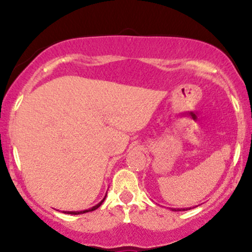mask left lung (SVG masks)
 I'll list each match as a JSON object with an SVG mask.
<instances>
[{
    "mask_svg": "<svg viewBox=\"0 0 252 252\" xmlns=\"http://www.w3.org/2000/svg\"><path fill=\"white\" fill-rule=\"evenodd\" d=\"M190 209H192V207H185V209H170V210L176 212V211H187V210H190Z\"/></svg>",
    "mask_w": 252,
    "mask_h": 252,
    "instance_id": "8db88e82",
    "label": "left lung"
}]
</instances>
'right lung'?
Returning a JSON list of instances; mask_svg holds the SVG:
<instances>
[{"mask_svg":"<svg viewBox=\"0 0 252 252\" xmlns=\"http://www.w3.org/2000/svg\"><path fill=\"white\" fill-rule=\"evenodd\" d=\"M106 195L104 196L103 200H100V202H98L97 205H94V206H92L91 209H88V210H83V211H63V213H66V215H83V213H86V212H91V211H94L97 210L98 207L100 206V205L103 204V201L105 200Z\"/></svg>","mask_w":252,"mask_h":252,"instance_id":"1","label":"right lung"}]
</instances>
